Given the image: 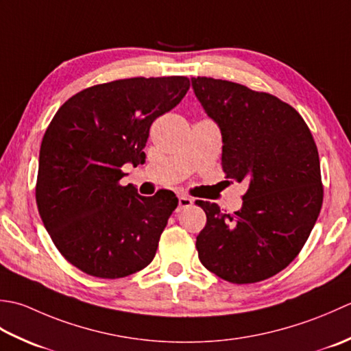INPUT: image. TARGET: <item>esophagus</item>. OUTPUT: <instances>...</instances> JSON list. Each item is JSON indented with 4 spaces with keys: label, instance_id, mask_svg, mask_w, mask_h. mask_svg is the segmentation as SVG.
Returning a JSON list of instances; mask_svg holds the SVG:
<instances>
[{
    "label": "esophagus",
    "instance_id": "1",
    "mask_svg": "<svg viewBox=\"0 0 351 351\" xmlns=\"http://www.w3.org/2000/svg\"><path fill=\"white\" fill-rule=\"evenodd\" d=\"M192 204H194V202H192V198H189V197H186V195H182V197H178V207H177V210L180 212V210H184V209H188V207H191Z\"/></svg>",
    "mask_w": 351,
    "mask_h": 351
}]
</instances>
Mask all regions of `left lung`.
<instances>
[{
  "label": "left lung",
  "mask_w": 351,
  "mask_h": 351,
  "mask_svg": "<svg viewBox=\"0 0 351 351\" xmlns=\"http://www.w3.org/2000/svg\"><path fill=\"white\" fill-rule=\"evenodd\" d=\"M192 88L221 130L226 177L248 184L234 213L195 202L207 218L197 236L199 262L230 283L265 280L295 259L317 223V144L294 107L267 92L210 77H194Z\"/></svg>",
  "instance_id": "8db88e82"
}]
</instances>
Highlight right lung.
Wrapping results in <instances>:
<instances>
[{
  "label": "right lung",
  "instance_id": "obj_1",
  "mask_svg": "<svg viewBox=\"0 0 351 351\" xmlns=\"http://www.w3.org/2000/svg\"><path fill=\"white\" fill-rule=\"evenodd\" d=\"M189 78L134 77L71 97L40 144L36 203L48 234L83 273L119 278L154 259L178 204L174 192L142 197L119 183L123 165L145 162L153 121L182 101Z\"/></svg>",
  "mask_w": 351,
  "mask_h": 351
}]
</instances>
